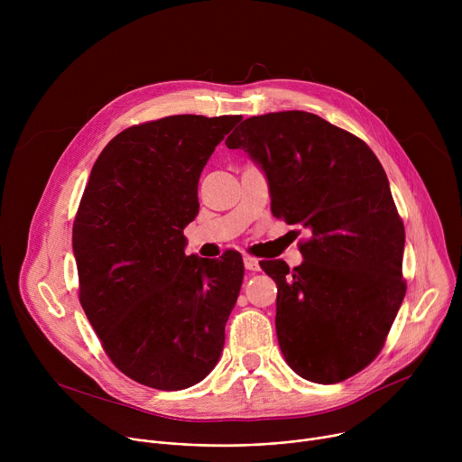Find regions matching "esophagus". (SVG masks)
Listing matches in <instances>:
<instances>
[{
  "label": "esophagus",
  "instance_id": "obj_1",
  "mask_svg": "<svg viewBox=\"0 0 462 462\" xmlns=\"http://www.w3.org/2000/svg\"><path fill=\"white\" fill-rule=\"evenodd\" d=\"M243 263H245V269L250 273H257L259 271V259L252 257V255H243Z\"/></svg>",
  "mask_w": 462,
  "mask_h": 462
}]
</instances>
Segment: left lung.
I'll use <instances>...</instances> for the list:
<instances>
[{
	"label": "left lung",
	"instance_id": "1",
	"mask_svg": "<svg viewBox=\"0 0 462 462\" xmlns=\"http://www.w3.org/2000/svg\"><path fill=\"white\" fill-rule=\"evenodd\" d=\"M226 148L246 152L265 173L273 214L310 232L301 265L261 267L278 285L285 362L316 383L353 376L380 353L406 294V234L380 161L358 137L305 111L250 116Z\"/></svg>",
	"mask_w": 462,
	"mask_h": 462
}]
</instances>
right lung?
<instances>
[{
    "label": "right lung",
    "mask_w": 462,
    "mask_h": 462,
    "mask_svg": "<svg viewBox=\"0 0 462 462\" xmlns=\"http://www.w3.org/2000/svg\"><path fill=\"white\" fill-rule=\"evenodd\" d=\"M239 115H173L118 134L98 155L73 226L80 303L113 364L177 391L219 362L243 259L186 255L197 184Z\"/></svg>",
    "instance_id": "right-lung-1"
}]
</instances>
